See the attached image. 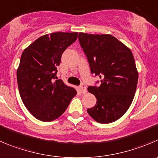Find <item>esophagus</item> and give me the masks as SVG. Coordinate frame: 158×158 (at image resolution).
Wrapping results in <instances>:
<instances>
[{
	"label": "esophagus",
	"mask_w": 158,
	"mask_h": 158,
	"mask_svg": "<svg viewBox=\"0 0 158 158\" xmlns=\"http://www.w3.org/2000/svg\"><path fill=\"white\" fill-rule=\"evenodd\" d=\"M79 89H80L81 92L82 93V94H86V86L84 85V84H82V85H81L80 86H79Z\"/></svg>",
	"instance_id": "34e87169"
}]
</instances>
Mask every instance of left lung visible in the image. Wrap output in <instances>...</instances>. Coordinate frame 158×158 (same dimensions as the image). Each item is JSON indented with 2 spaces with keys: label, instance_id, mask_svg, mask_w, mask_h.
<instances>
[{
  "label": "left lung",
  "instance_id": "obj_1",
  "mask_svg": "<svg viewBox=\"0 0 158 158\" xmlns=\"http://www.w3.org/2000/svg\"><path fill=\"white\" fill-rule=\"evenodd\" d=\"M79 40L89 61L92 74L101 86H89L97 104L87 112L96 122H115L130 107L138 82V71L131 50L109 34L79 32Z\"/></svg>",
  "mask_w": 158,
  "mask_h": 158
}]
</instances>
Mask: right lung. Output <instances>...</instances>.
I'll list each match as a JSON object with an SVG mask.
<instances>
[{"mask_svg":"<svg viewBox=\"0 0 158 158\" xmlns=\"http://www.w3.org/2000/svg\"><path fill=\"white\" fill-rule=\"evenodd\" d=\"M78 32H53L40 36L22 54L17 69L20 97L38 120L51 122L65 111L77 92L56 79L62 53L77 39Z\"/></svg>","mask_w":158,"mask_h":158,"instance_id":"right-lung-1","label":"right lung"}]
</instances>
